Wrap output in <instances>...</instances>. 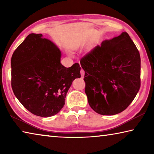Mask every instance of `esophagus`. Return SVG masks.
Masks as SVG:
<instances>
[{
  "label": "esophagus",
  "instance_id": "1",
  "mask_svg": "<svg viewBox=\"0 0 154 154\" xmlns=\"http://www.w3.org/2000/svg\"><path fill=\"white\" fill-rule=\"evenodd\" d=\"M80 72H81V75H82V77H84V75H85V71H84V70L83 69H81V71H80Z\"/></svg>",
  "mask_w": 154,
  "mask_h": 154
}]
</instances>
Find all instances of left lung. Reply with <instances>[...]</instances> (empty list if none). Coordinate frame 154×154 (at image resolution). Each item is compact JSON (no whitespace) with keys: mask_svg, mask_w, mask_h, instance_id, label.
I'll return each instance as SVG.
<instances>
[{"mask_svg":"<svg viewBox=\"0 0 154 154\" xmlns=\"http://www.w3.org/2000/svg\"><path fill=\"white\" fill-rule=\"evenodd\" d=\"M80 64L88 103L96 113L118 114L133 101L140 87V57L127 32L96 46Z\"/></svg>","mask_w":154,"mask_h":154,"instance_id":"left-lung-1","label":"left lung"}]
</instances>
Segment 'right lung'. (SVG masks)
<instances>
[{
  "instance_id": "add662e5",
  "label": "right lung",
  "mask_w": 154,
  "mask_h": 154,
  "mask_svg": "<svg viewBox=\"0 0 154 154\" xmlns=\"http://www.w3.org/2000/svg\"><path fill=\"white\" fill-rule=\"evenodd\" d=\"M61 52L42 34H30L13 54L11 87L18 100L30 113L48 118L60 112L81 67L60 63Z\"/></svg>"
}]
</instances>
